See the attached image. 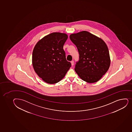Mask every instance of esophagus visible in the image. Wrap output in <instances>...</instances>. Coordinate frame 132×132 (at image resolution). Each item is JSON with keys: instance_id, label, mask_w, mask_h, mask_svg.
<instances>
[{"instance_id": "34e87169", "label": "esophagus", "mask_w": 132, "mask_h": 132, "mask_svg": "<svg viewBox=\"0 0 132 132\" xmlns=\"http://www.w3.org/2000/svg\"><path fill=\"white\" fill-rule=\"evenodd\" d=\"M71 65L72 66H73L74 65V61H71Z\"/></svg>"}]
</instances>
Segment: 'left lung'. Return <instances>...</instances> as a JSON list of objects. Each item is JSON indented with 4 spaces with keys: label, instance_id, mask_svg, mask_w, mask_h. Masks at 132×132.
<instances>
[{
    "label": "left lung",
    "instance_id": "8db88e82",
    "mask_svg": "<svg viewBox=\"0 0 132 132\" xmlns=\"http://www.w3.org/2000/svg\"><path fill=\"white\" fill-rule=\"evenodd\" d=\"M70 38L76 45L80 55L75 67V72L87 83L99 81L110 66V56L106 43L86 31L71 34Z\"/></svg>",
    "mask_w": 132,
    "mask_h": 132
}]
</instances>
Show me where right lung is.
<instances>
[{
	"mask_svg": "<svg viewBox=\"0 0 132 132\" xmlns=\"http://www.w3.org/2000/svg\"><path fill=\"white\" fill-rule=\"evenodd\" d=\"M68 38L66 33L53 32L38 41L33 51L32 64L34 71L44 81L58 83L71 67L67 61L63 46Z\"/></svg>",
	"mask_w": 132,
	"mask_h": 132,
	"instance_id": "right-lung-1",
	"label": "right lung"
}]
</instances>
